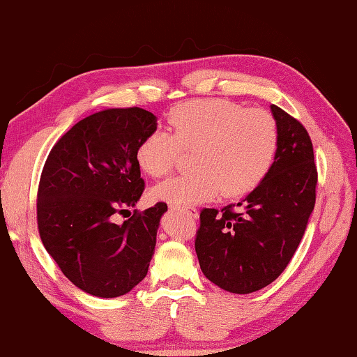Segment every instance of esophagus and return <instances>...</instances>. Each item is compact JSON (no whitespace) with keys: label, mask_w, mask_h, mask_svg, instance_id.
Here are the masks:
<instances>
[{"label":"esophagus","mask_w":357,"mask_h":357,"mask_svg":"<svg viewBox=\"0 0 357 357\" xmlns=\"http://www.w3.org/2000/svg\"><path fill=\"white\" fill-rule=\"evenodd\" d=\"M173 209H179V211H183V213H184L185 215L192 217V219H197V217H198V211H197V208H193V206H184V208L173 206Z\"/></svg>","instance_id":"1"}]
</instances>
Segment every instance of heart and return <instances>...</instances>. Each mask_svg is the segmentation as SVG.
Instances as JSON below:
<instances>
[{
  "label": "heart",
  "mask_w": 357,
  "mask_h": 357,
  "mask_svg": "<svg viewBox=\"0 0 357 357\" xmlns=\"http://www.w3.org/2000/svg\"><path fill=\"white\" fill-rule=\"evenodd\" d=\"M170 132L154 130L137 146V164L153 178L167 176L181 153L192 151V172L153 189L157 200L190 206L217 193L233 198L249 193L274 164L279 126L269 112L223 99H197L168 112Z\"/></svg>",
  "instance_id": "b5f03b06"
}]
</instances>
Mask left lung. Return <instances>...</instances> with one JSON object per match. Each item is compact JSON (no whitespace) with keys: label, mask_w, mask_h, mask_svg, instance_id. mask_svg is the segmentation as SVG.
<instances>
[{"label":"left lung","mask_w":357,"mask_h":357,"mask_svg":"<svg viewBox=\"0 0 357 357\" xmlns=\"http://www.w3.org/2000/svg\"><path fill=\"white\" fill-rule=\"evenodd\" d=\"M271 108L279 126L273 167L243 202L204 208L195 234L203 274L229 293L258 291L285 271L315 206L318 172L309 132L280 107Z\"/></svg>","instance_id":"1"}]
</instances>
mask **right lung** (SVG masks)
Returning a JSON list of instances; mask_svg holds the SVG:
<instances>
[{"label":"right lung","mask_w":357,"mask_h":357,"mask_svg":"<svg viewBox=\"0 0 357 357\" xmlns=\"http://www.w3.org/2000/svg\"><path fill=\"white\" fill-rule=\"evenodd\" d=\"M155 130L140 107L105 108L78 121L52 148L38 189L42 244L75 287L98 298L129 293L148 274L167 203L134 211L144 190L137 146Z\"/></svg>","instance_id":"add662e5"}]
</instances>
